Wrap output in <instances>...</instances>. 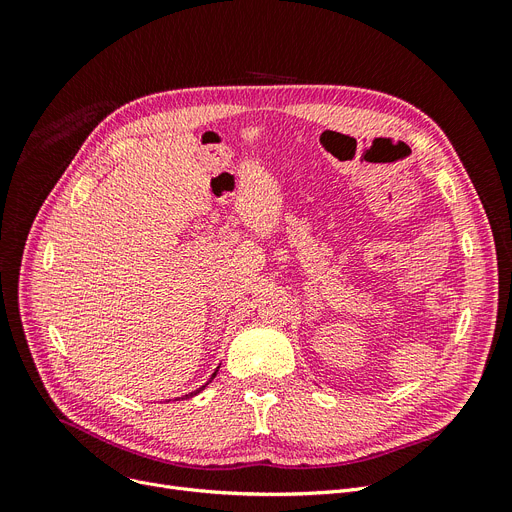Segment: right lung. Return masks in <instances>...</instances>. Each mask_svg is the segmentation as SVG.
I'll use <instances>...</instances> for the list:
<instances>
[{
	"instance_id": "add662e5",
	"label": "right lung",
	"mask_w": 512,
	"mask_h": 512,
	"mask_svg": "<svg viewBox=\"0 0 512 512\" xmlns=\"http://www.w3.org/2000/svg\"><path fill=\"white\" fill-rule=\"evenodd\" d=\"M218 369H220V367H218ZM218 369H215V371H213V373H211V378H209V382H207V384H211V380H213V378H215V375H218ZM207 384H203V386H201V388H197V390H195V392H188V394H186V398H191V396H195V394H199V392H203V390H205V386H207Z\"/></svg>"
}]
</instances>
